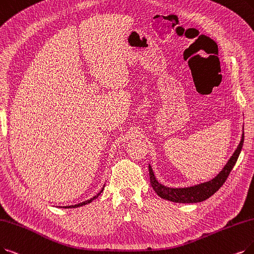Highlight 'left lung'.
Listing matches in <instances>:
<instances>
[{
  "instance_id": "left-lung-1",
  "label": "left lung",
  "mask_w": 254,
  "mask_h": 254,
  "mask_svg": "<svg viewBox=\"0 0 254 254\" xmlns=\"http://www.w3.org/2000/svg\"><path fill=\"white\" fill-rule=\"evenodd\" d=\"M243 143H244V132L242 134V139L240 144L235 151V153L232 154L230 159L228 160L225 167L220 173L210 181L204 182V184H200L194 187L190 188H179V189H173L162 186L161 184L156 180L153 170H152L151 166L149 165V175H150V184L151 187L153 188L156 194L165 200H169L172 202H176V203H197V202L204 201L210 196H212L215 192L224 185L229 173L231 172L232 168L235 167L236 162L239 158V155L241 153V150L243 147Z\"/></svg>"
}]
</instances>
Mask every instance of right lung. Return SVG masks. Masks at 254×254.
<instances>
[{"instance_id": "obj_1", "label": "right lung", "mask_w": 254, "mask_h": 254, "mask_svg": "<svg viewBox=\"0 0 254 254\" xmlns=\"http://www.w3.org/2000/svg\"><path fill=\"white\" fill-rule=\"evenodd\" d=\"M103 190H104V187L102 188V190H101L98 194L95 196V197H93V198H90L89 200H86V201H84V202H81V203H78V204H75V205H69V206H64V208H75V207H79V206H82V205H85V204H88V203H90V202H92L93 200H95L96 198H98L99 196H100V194L101 192L103 191ZM63 207V206H62Z\"/></svg>"}]
</instances>
